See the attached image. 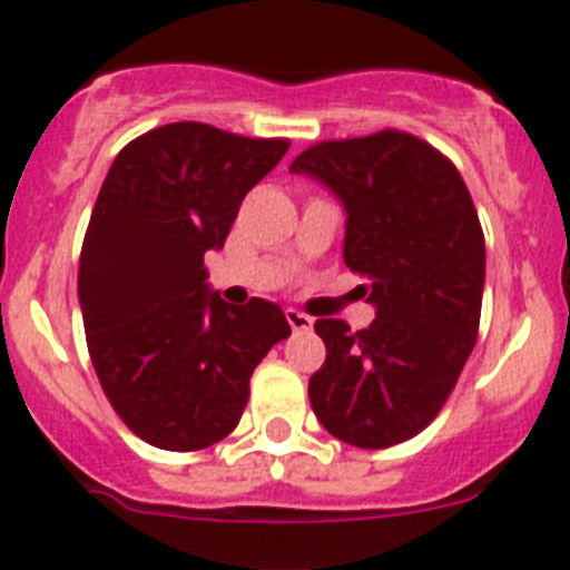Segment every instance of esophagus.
I'll return each instance as SVG.
<instances>
[{
    "label": "esophagus",
    "instance_id": "34e87169",
    "mask_svg": "<svg viewBox=\"0 0 570 570\" xmlns=\"http://www.w3.org/2000/svg\"><path fill=\"white\" fill-rule=\"evenodd\" d=\"M285 320H288V325L294 331H311V328H314V320H311V316H305V314H299V311H294V308L285 311Z\"/></svg>",
    "mask_w": 570,
    "mask_h": 570
}]
</instances>
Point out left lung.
I'll return each mask as SVG.
<instances>
[{
    "instance_id": "obj_1",
    "label": "left lung",
    "mask_w": 570,
    "mask_h": 570,
    "mask_svg": "<svg viewBox=\"0 0 570 570\" xmlns=\"http://www.w3.org/2000/svg\"><path fill=\"white\" fill-rule=\"evenodd\" d=\"M345 205V265L376 320H316V420L356 448H391L440 414L476 345L485 236L454 163L402 130L320 142L291 163Z\"/></svg>"
}]
</instances>
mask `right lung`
<instances>
[{"mask_svg": "<svg viewBox=\"0 0 570 570\" xmlns=\"http://www.w3.org/2000/svg\"><path fill=\"white\" fill-rule=\"evenodd\" d=\"M288 139L174 122L116 154L97 196L79 305L90 362L119 420L163 451H203L239 425L250 374L291 325L276 302L210 294L219 250L250 188Z\"/></svg>", "mask_w": 570, "mask_h": 570, "instance_id": "obj_1", "label": "right lung"}]
</instances>
